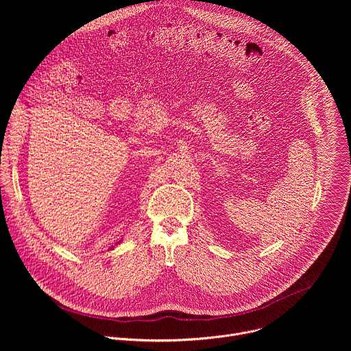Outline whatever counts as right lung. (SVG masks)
Returning <instances> with one entry per match:
<instances>
[{"label": "right lung", "mask_w": 351, "mask_h": 351, "mask_svg": "<svg viewBox=\"0 0 351 351\" xmlns=\"http://www.w3.org/2000/svg\"><path fill=\"white\" fill-rule=\"evenodd\" d=\"M121 241H122V240H119V241H118V244H119V243H121ZM112 248H114V247H112Z\"/></svg>", "instance_id": "obj_1"}]
</instances>
